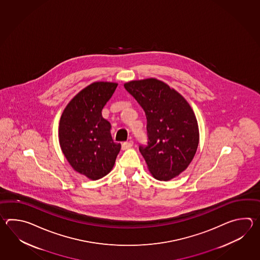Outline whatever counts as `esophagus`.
<instances>
[{"mask_svg": "<svg viewBox=\"0 0 260 260\" xmlns=\"http://www.w3.org/2000/svg\"><path fill=\"white\" fill-rule=\"evenodd\" d=\"M133 144H134V141L133 140H129V141H125V142H123L122 144V149L124 150V149H129V148H131L133 146Z\"/></svg>", "mask_w": 260, "mask_h": 260, "instance_id": "34e87169", "label": "esophagus"}]
</instances>
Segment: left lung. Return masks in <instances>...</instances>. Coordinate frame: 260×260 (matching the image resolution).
Here are the masks:
<instances>
[{
	"label": "left lung",
	"instance_id": "1",
	"mask_svg": "<svg viewBox=\"0 0 260 260\" xmlns=\"http://www.w3.org/2000/svg\"><path fill=\"white\" fill-rule=\"evenodd\" d=\"M124 88L146 113L148 142L139 145V150L149 171L162 181L177 177L190 164L199 144L192 109L181 94L156 79L132 81Z\"/></svg>",
	"mask_w": 260,
	"mask_h": 260
}]
</instances>
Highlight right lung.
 <instances>
[{
    "label": "right lung",
    "instance_id": "right-lung-1",
    "mask_svg": "<svg viewBox=\"0 0 260 260\" xmlns=\"http://www.w3.org/2000/svg\"><path fill=\"white\" fill-rule=\"evenodd\" d=\"M117 85L104 82L90 84L71 100L60 118L63 153L74 170L94 180L111 172L121 149V144L111 138V123L101 113Z\"/></svg>",
    "mask_w": 260,
    "mask_h": 260
}]
</instances>
